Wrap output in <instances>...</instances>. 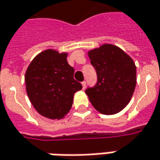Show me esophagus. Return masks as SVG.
I'll return each instance as SVG.
<instances>
[{
    "label": "esophagus",
    "mask_w": 160,
    "mask_h": 160,
    "mask_svg": "<svg viewBox=\"0 0 160 160\" xmlns=\"http://www.w3.org/2000/svg\"><path fill=\"white\" fill-rule=\"evenodd\" d=\"M86 84H87V82H86V81H82V82H81V85H82V88H83V89L85 88H86Z\"/></svg>",
    "instance_id": "1"
}]
</instances>
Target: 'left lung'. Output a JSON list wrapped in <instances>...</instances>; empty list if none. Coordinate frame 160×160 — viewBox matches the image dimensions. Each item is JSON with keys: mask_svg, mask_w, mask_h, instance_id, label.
Masks as SVG:
<instances>
[{"mask_svg": "<svg viewBox=\"0 0 160 160\" xmlns=\"http://www.w3.org/2000/svg\"><path fill=\"white\" fill-rule=\"evenodd\" d=\"M97 82L86 89L90 102L100 113L114 115L122 110L134 93L137 78L132 58L113 44H103L88 52Z\"/></svg>", "mask_w": 160, "mask_h": 160, "instance_id": "obj_1", "label": "left lung"}]
</instances>
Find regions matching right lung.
Listing matches in <instances>:
<instances>
[{"label":"right lung","instance_id":"1","mask_svg":"<svg viewBox=\"0 0 160 160\" xmlns=\"http://www.w3.org/2000/svg\"><path fill=\"white\" fill-rule=\"evenodd\" d=\"M66 53L46 50L31 61L25 73L27 94L40 115L60 119L71 109L73 94L82 85L73 79L74 69Z\"/></svg>","mask_w":160,"mask_h":160}]
</instances>
